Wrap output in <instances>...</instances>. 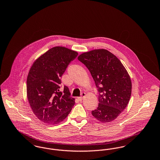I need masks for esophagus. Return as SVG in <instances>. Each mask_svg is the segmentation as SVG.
<instances>
[{
  "label": "esophagus",
  "mask_w": 160,
  "mask_h": 160,
  "mask_svg": "<svg viewBox=\"0 0 160 160\" xmlns=\"http://www.w3.org/2000/svg\"><path fill=\"white\" fill-rule=\"evenodd\" d=\"M85 95H86V93H82V96L78 97V99L79 101H82L84 97H85Z\"/></svg>",
  "instance_id": "esophagus-1"
}]
</instances>
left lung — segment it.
Here are the masks:
<instances>
[{"mask_svg":"<svg viewBox=\"0 0 160 160\" xmlns=\"http://www.w3.org/2000/svg\"><path fill=\"white\" fill-rule=\"evenodd\" d=\"M78 60L90 71L99 92L98 107L92 114L103 123L113 121L129 102L132 84L121 62L105 49L80 54Z\"/></svg>","mask_w":160,"mask_h":160,"instance_id":"1","label":"left lung"}]
</instances>
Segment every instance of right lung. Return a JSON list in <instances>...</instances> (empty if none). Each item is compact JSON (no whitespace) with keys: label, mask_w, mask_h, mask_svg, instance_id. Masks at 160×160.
<instances>
[{"label":"right lung","mask_w":160,"mask_h":160,"mask_svg":"<svg viewBox=\"0 0 160 160\" xmlns=\"http://www.w3.org/2000/svg\"><path fill=\"white\" fill-rule=\"evenodd\" d=\"M78 53L63 47H54L34 62L27 78V96L33 113L47 124L62 122L74 106L68 88L59 91L61 77Z\"/></svg>","instance_id":"right-lung-1"}]
</instances>
